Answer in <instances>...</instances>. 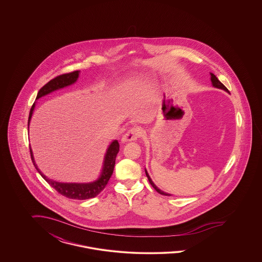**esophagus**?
Instances as JSON below:
<instances>
[{
	"label": "esophagus",
	"instance_id": "obj_1",
	"mask_svg": "<svg viewBox=\"0 0 262 262\" xmlns=\"http://www.w3.org/2000/svg\"><path fill=\"white\" fill-rule=\"evenodd\" d=\"M140 135H141V129L139 127H133V128L128 129L127 133L122 136L121 142L127 143L135 141L138 139V137H140Z\"/></svg>",
	"mask_w": 262,
	"mask_h": 262
}]
</instances>
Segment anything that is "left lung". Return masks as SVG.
Wrapping results in <instances>:
<instances>
[{
  "label": "left lung",
  "instance_id": "8db88e82",
  "mask_svg": "<svg viewBox=\"0 0 262 262\" xmlns=\"http://www.w3.org/2000/svg\"><path fill=\"white\" fill-rule=\"evenodd\" d=\"M210 80H211V84H212V86L213 88H219V89H222L224 91H226V92H228L229 93V90L227 89V88L223 84L222 82L219 80V79L216 78V76H215L214 74H212V73H210ZM145 173H146V176H147V178H148V180H149V182L151 183V186L156 189V190L159 192V194H161V195H165V196H170V194H168L166 192H163L162 190H160L159 187L155 184V183H152V181H151V177L149 176L148 174V172H147V170L145 169Z\"/></svg>",
  "mask_w": 262,
  "mask_h": 262
}]
</instances>
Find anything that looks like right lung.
Listing matches in <instances>:
<instances>
[{
    "label": "right lung",
    "mask_w": 262,
    "mask_h": 262,
    "mask_svg": "<svg viewBox=\"0 0 262 262\" xmlns=\"http://www.w3.org/2000/svg\"><path fill=\"white\" fill-rule=\"evenodd\" d=\"M79 77V71H75L69 73V74H64L61 76H58L55 79L50 80L47 84H45L38 91L37 96H36V100H38L44 96L49 95L56 90L70 86L78 80ZM34 107H35V102L32 104V108L30 111L29 120H28V128L30 127V122L32 119ZM119 143L117 140H113L108 145L106 151L104 154L103 167H102L100 176L98 177L97 180L93 182H90V183H59V182H56L54 180L49 179L40 171L39 168L36 165L35 160L33 158L32 148H30V151H31L32 163L35 167V169L38 171L41 177L53 188H55L58 193H60L61 195H63L67 198L75 199V200H88V199L94 198L97 195H99V193L103 190V188L105 187V185L108 183L111 174L113 173V169L115 165V159H116L117 154L119 151Z\"/></svg>",
    "instance_id": "1"
}]
</instances>
